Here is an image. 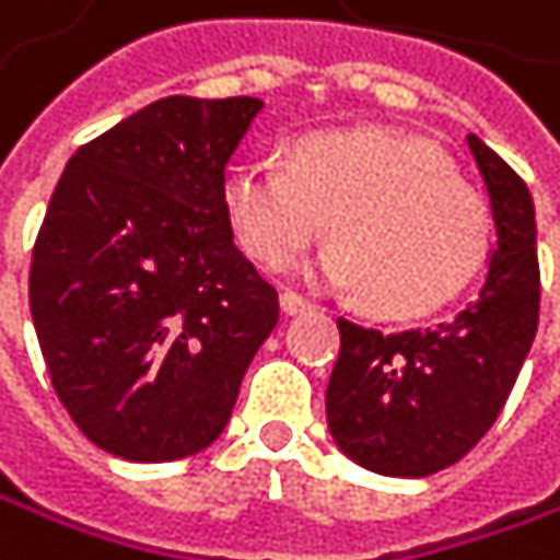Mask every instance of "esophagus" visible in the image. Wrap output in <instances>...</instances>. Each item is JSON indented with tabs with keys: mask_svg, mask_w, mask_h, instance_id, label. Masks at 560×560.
Here are the masks:
<instances>
[{
	"mask_svg": "<svg viewBox=\"0 0 560 560\" xmlns=\"http://www.w3.org/2000/svg\"><path fill=\"white\" fill-rule=\"evenodd\" d=\"M280 306H283V313H290V316L310 313V310H313V303H310L306 296H300L296 290H283V293H280Z\"/></svg>",
	"mask_w": 560,
	"mask_h": 560,
	"instance_id": "34e87169",
	"label": "esophagus"
}]
</instances>
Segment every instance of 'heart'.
<instances>
[{"label": "heart", "mask_w": 560, "mask_h": 560, "mask_svg": "<svg viewBox=\"0 0 560 560\" xmlns=\"http://www.w3.org/2000/svg\"><path fill=\"white\" fill-rule=\"evenodd\" d=\"M224 211L247 254L290 267L323 231L319 273L386 316H419L468 287L492 224L485 200L429 144L386 128L316 131L290 161L231 167Z\"/></svg>", "instance_id": "b5f03b06"}]
</instances>
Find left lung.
Segmentation results:
<instances>
[{
    "label": "left lung",
    "mask_w": 560,
    "mask_h": 560,
    "mask_svg": "<svg viewBox=\"0 0 560 560\" xmlns=\"http://www.w3.org/2000/svg\"><path fill=\"white\" fill-rule=\"evenodd\" d=\"M468 151L499 234L481 293L429 329L383 332L336 319L339 360L326 386V422L349 458L380 475L422 478L465 458L505 409L538 329L532 194L475 135Z\"/></svg>",
    "instance_id": "1"
}]
</instances>
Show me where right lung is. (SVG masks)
I'll use <instances>...</instances> for the list:
<instances>
[{"mask_svg":"<svg viewBox=\"0 0 560 560\" xmlns=\"http://www.w3.org/2000/svg\"><path fill=\"white\" fill-rule=\"evenodd\" d=\"M260 98H161L68 158L32 247L28 306L55 396L105 452L211 445L280 300L237 250L224 167Z\"/></svg>","mask_w":560,"mask_h":560,"instance_id":"obj_1","label":"right lung"}]
</instances>
